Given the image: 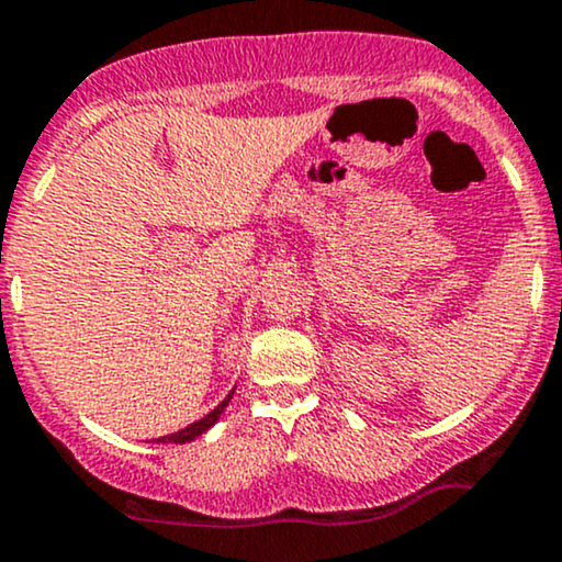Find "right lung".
<instances>
[{"mask_svg": "<svg viewBox=\"0 0 562 562\" xmlns=\"http://www.w3.org/2000/svg\"><path fill=\"white\" fill-rule=\"evenodd\" d=\"M229 397H233V392H229V395L225 397V401H222L220 405H216V408L212 411V414H206L204 418H199V422H193L191 427H186V429H180V431H175V435H167V437H159L157 442H175V445H182V442H191V439H195L199 435H204V431L212 427V424L216 422V418L222 416V411H225V405L229 403Z\"/></svg>", "mask_w": 562, "mask_h": 562, "instance_id": "add662e5", "label": "right lung"}]
</instances>
